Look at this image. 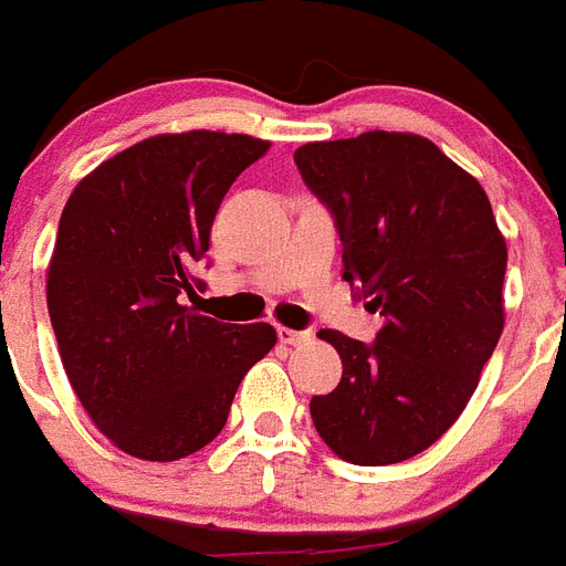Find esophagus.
Segmentation results:
<instances>
[{
	"label": "esophagus",
	"instance_id": "obj_1",
	"mask_svg": "<svg viewBox=\"0 0 566 566\" xmlns=\"http://www.w3.org/2000/svg\"><path fill=\"white\" fill-rule=\"evenodd\" d=\"M279 339L284 346H305V343H311V331H293L279 325Z\"/></svg>",
	"mask_w": 566,
	"mask_h": 566
}]
</instances>
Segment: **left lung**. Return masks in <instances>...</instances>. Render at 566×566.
<instances>
[{"mask_svg":"<svg viewBox=\"0 0 566 566\" xmlns=\"http://www.w3.org/2000/svg\"><path fill=\"white\" fill-rule=\"evenodd\" d=\"M343 241V279L384 325L375 343L323 328L343 380L311 398L339 459L392 465L465 410L503 334L506 241L489 197L433 142L371 130L293 154Z\"/></svg>","mask_w":566,"mask_h":566,"instance_id":"8db88e82","label":"left lung"}]
</instances>
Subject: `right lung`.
Returning a JSON list of instances; mask_svg holds the SVG:
<instances>
[{"label":"right lung","mask_w":566,"mask_h":566,"mask_svg":"<svg viewBox=\"0 0 566 566\" xmlns=\"http://www.w3.org/2000/svg\"><path fill=\"white\" fill-rule=\"evenodd\" d=\"M270 142L154 136L101 163L60 214L49 316L69 384L124 453L171 462L223 430L243 375L275 346L268 323L229 325L197 296L211 220Z\"/></svg>","instance_id":"add662e5"}]
</instances>
